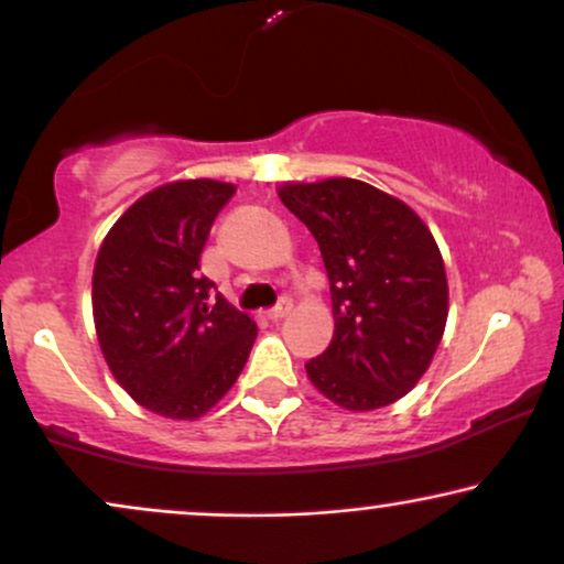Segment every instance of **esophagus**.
<instances>
[{
    "label": "esophagus",
    "mask_w": 564,
    "mask_h": 564,
    "mask_svg": "<svg viewBox=\"0 0 564 564\" xmlns=\"http://www.w3.org/2000/svg\"><path fill=\"white\" fill-rule=\"evenodd\" d=\"M291 307H294V304H291V300H289V296H283V300H281V302H278V304H275V307L268 312V317H270V321H283V317H286V315H289V312H291Z\"/></svg>",
    "instance_id": "1"
}]
</instances>
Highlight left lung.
I'll return each mask as SVG.
<instances>
[{
	"label": "left lung",
	"mask_w": 564,
	"mask_h": 564,
	"mask_svg": "<svg viewBox=\"0 0 564 564\" xmlns=\"http://www.w3.org/2000/svg\"><path fill=\"white\" fill-rule=\"evenodd\" d=\"M278 196L321 247L334 338L307 378L351 412L393 404L429 370L449 315L438 243L402 199L355 178L283 183Z\"/></svg>",
	"instance_id": "1"
}]
</instances>
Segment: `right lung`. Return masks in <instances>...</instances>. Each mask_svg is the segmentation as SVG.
Masks as SVG:
<instances>
[{"mask_svg": "<svg viewBox=\"0 0 564 564\" xmlns=\"http://www.w3.org/2000/svg\"><path fill=\"white\" fill-rule=\"evenodd\" d=\"M234 183L175 181L135 199L101 241L91 304L101 355L133 402L196 420L236 383L257 323L215 293L199 254Z\"/></svg>", "mask_w": 564, "mask_h": 564, "instance_id": "obj_1", "label": "right lung"}]
</instances>
